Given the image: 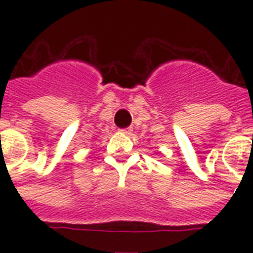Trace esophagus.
<instances>
[{"mask_svg":"<svg viewBox=\"0 0 253 253\" xmlns=\"http://www.w3.org/2000/svg\"><path fill=\"white\" fill-rule=\"evenodd\" d=\"M121 132H122V134H126V135H131V132H132V128H131V127H128V128H123V130H121Z\"/></svg>","mask_w":253,"mask_h":253,"instance_id":"esophagus-1","label":"esophagus"}]
</instances>
